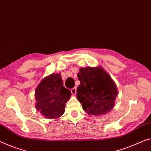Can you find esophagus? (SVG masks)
<instances>
[{
	"mask_svg": "<svg viewBox=\"0 0 151 151\" xmlns=\"http://www.w3.org/2000/svg\"><path fill=\"white\" fill-rule=\"evenodd\" d=\"M71 93L73 94V96H75L76 93V87H73V89H71Z\"/></svg>",
	"mask_w": 151,
	"mask_h": 151,
	"instance_id": "obj_1",
	"label": "esophagus"
}]
</instances>
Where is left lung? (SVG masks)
<instances>
[{"mask_svg":"<svg viewBox=\"0 0 151 151\" xmlns=\"http://www.w3.org/2000/svg\"><path fill=\"white\" fill-rule=\"evenodd\" d=\"M81 84L76 97L89 115H103L112 109L117 96L115 83L101 67L81 68L77 75Z\"/></svg>","mask_w":151,"mask_h":151,"instance_id":"8db88e82","label":"left lung"}]
</instances>
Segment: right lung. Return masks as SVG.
Listing matches in <instances>:
<instances>
[{
	"mask_svg": "<svg viewBox=\"0 0 151 151\" xmlns=\"http://www.w3.org/2000/svg\"><path fill=\"white\" fill-rule=\"evenodd\" d=\"M69 89L63 85L61 74H51L42 80L36 89V109L48 119L62 116L71 96Z\"/></svg>",
	"mask_w": 151,
	"mask_h": 151,
	"instance_id": "right-lung-1",
	"label": "right lung"
}]
</instances>
